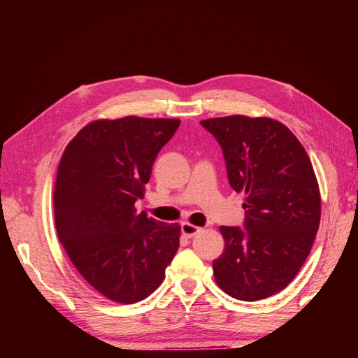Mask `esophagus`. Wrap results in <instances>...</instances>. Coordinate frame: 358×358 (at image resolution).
<instances>
[{"label":"esophagus","mask_w":358,"mask_h":358,"mask_svg":"<svg viewBox=\"0 0 358 358\" xmlns=\"http://www.w3.org/2000/svg\"><path fill=\"white\" fill-rule=\"evenodd\" d=\"M180 231H182L183 237H187V239H191V237L199 234L201 231V229H200V227H196V225H191V224L185 222V224H182Z\"/></svg>","instance_id":"1"}]
</instances>
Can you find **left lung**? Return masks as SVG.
I'll list each match as a JSON object with an SVG mask.
<instances>
[{
	"label": "left lung",
	"instance_id": "1",
	"mask_svg": "<svg viewBox=\"0 0 358 358\" xmlns=\"http://www.w3.org/2000/svg\"><path fill=\"white\" fill-rule=\"evenodd\" d=\"M200 124L222 149L230 187L246 196L243 229H220L225 249L213 259L216 284L245 301L273 296L299 273L320 227L310 159L297 137L273 119L234 115Z\"/></svg>",
	"mask_w": 358,
	"mask_h": 358
}]
</instances>
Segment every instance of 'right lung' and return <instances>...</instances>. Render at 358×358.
<instances>
[{
    "instance_id": "1",
    "label": "right lung",
    "mask_w": 358,
    "mask_h": 358,
    "mask_svg": "<svg viewBox=\"0 0 358 358\" xmlns=\"http://www.w3.org/2000/svg\"><path fill=\"white\" fill-rule=\"evenodd\" d=\"M179 124L137 116L95 121L62 154L53 189L58 239L86 282L113 301L146 299L178 252L180 227L137 213L134 204Z\"/></svg>"
}]
</instances>
